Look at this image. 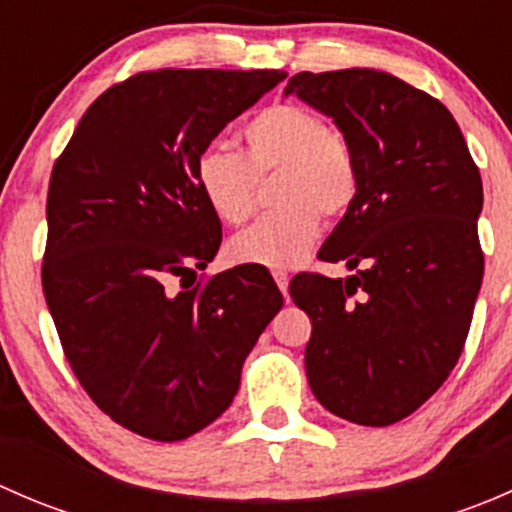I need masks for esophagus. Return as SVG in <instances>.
<instances>
[{
	"instance_id": "obj_1",
	"label": "esophagus",
	"mask_w": 512,
	"mask_h": 512,
	"mask_svg": "<svg viewBox=\"0 0 512 512\" xmlns=\"http://www.w3.org/2000/svg\"><path fill=\"white\" fill-rule=\"evenodd\" d=\"M272 277H275V282H277V287L282 289V294H285L287 297V287H289V275L285 270H275L272 272Z\"/></svg>"
}]
</instances>
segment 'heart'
Masks as SVG:
<instances>
[{"instance_id": "1", "label": "heart", "mask_w": 512, "mask_h": 512, "mask_svg": "<svg viewBox=\"0 0 512 512\" xmlns=\"http://www.w3.org/2000/svg\"><path fill=\"white\" fill-rule=\"evenodd\" d=\"M242 156L213 143L195 160V183L215 218L240 225L255 210V178L277 170L280 205L227 242V260L287 270L312 250L322 215L347 213L359 193V165L349 138L317 111L275 103L242 128Z\"/></svg>"}]
</instances>
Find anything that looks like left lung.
<instances>
[{
    "instance_id": "8db88e82",
    "label": "left lung",
    "mask_w": 512,
    "mask_h": 512,
    "mask_svg": "<svg viewBox=\"0 0 512 512\" xmlns=\"http://www.w3.org/2000/svg\"><path fill=\"white\" fill-rule=\"evenodd\" d=\"M289 94L337 123L359 165L356 200L319 250L354 275L289 282L312 322L309 386L334 416L391 426L441 389L466 344L483 280L480 173L451 111L386 71H302Z\"/></svg>"
}]
</instances>
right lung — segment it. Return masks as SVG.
Listing matches in <instances>:
<instances>
[{
	"label": "right lung",
	"mask_w": 512,
	"mask_h": 512,
	"mask_svg": "<svg viewBox=\"0 0 512 512\" xmlns=\"http://www.w3.org/2000/svg\"><path fill=\"white\" fill-rule=\"evenodd\" d=\"M285 76L143 71L91 103L51 170L46 304L86 394L138 436L183 441L223 414L285 302L265 272L185 285L223 240L195 160Z\"/></svg>",
	"instance_id": "1"
}]
</instances>
